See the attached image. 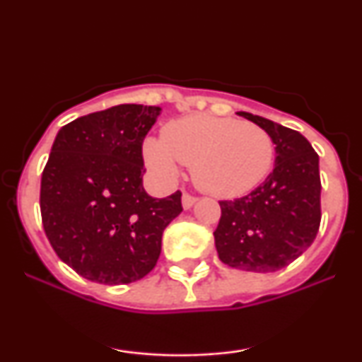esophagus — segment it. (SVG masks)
<instances>
[{
  "label": "esophagus",
  "mask_w": 362,
  "mask_h": 362,
  "mask_svg": "<svg viewBox=\"0 0 362 362\" xmlns=\"http://www.w3.org/2000/svg\"><path fill=\"white\" fill-rule=\"evenodd\" d=\"M195 201H197V197H194V195L187 192L182 195V206H184V209H190L195 204Z\"/></svg>",
  "instance_id": "esophagus-1"
}]
</instances>
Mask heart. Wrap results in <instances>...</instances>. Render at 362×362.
Returning a JSON list of instances; mask_svg holds the SVG:
<instances>
[{
    "instance_id": "obj_1",
    "label": "heart",
    "mask_w": 362,
    "mask_h": 362,
    "mask_svg": "<svg viewBox=\"0 0 362 362\" xmlns=\"http://www.w3.org/2000/svg\"><path fill=\"white\" fill-rule=\"evenodd\" d=\"M144 161L161 180H175L180 163L192 167L195 184L218 197L247 194L271 173L274 141L265 129L231 117L194 114L172 120L163 139L149 138Z\"/></svg>"
}]
</instances>
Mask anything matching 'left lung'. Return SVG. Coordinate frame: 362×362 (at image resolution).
Listing matches in <instances>:
<instances>
[{
    "label": "left lung",
    "mask_w": 362,
    "mask_h": 362,
    "mask_svg": "<svg viewBox=\"0 0 362 362\" xmlns=\"http://www.w3.org/2000/svg\"><path fill=\"white\" fill-rule=\"evenodd\" d=\"M269 132L276 144L272 173L250 194L221 201L214 231L219 260L247 272H276L313 243L320 219L318 155L298 131L236 112Z\"/></svg>",
    "instance_id": "left-lung-1"
}]
</instances>
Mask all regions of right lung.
Masks as SVG:
<instances>
[{"mask_svg":"<svg viewBox=\"0 0 362 362\" xmlns=\"http://www.w3.org/2000/svg\"><path fill=\"white\" fill-rule=\"evenodd\" d=\"M161 107L124 103L59 129L40 180L44 231L57 257L85 279L129 284L153 271L182 194L143 187V141Z\"/></svg>","mask_w":362,"mask_h":362,"instance_id":"obj_1","label":"right lung"}]
</instances>
